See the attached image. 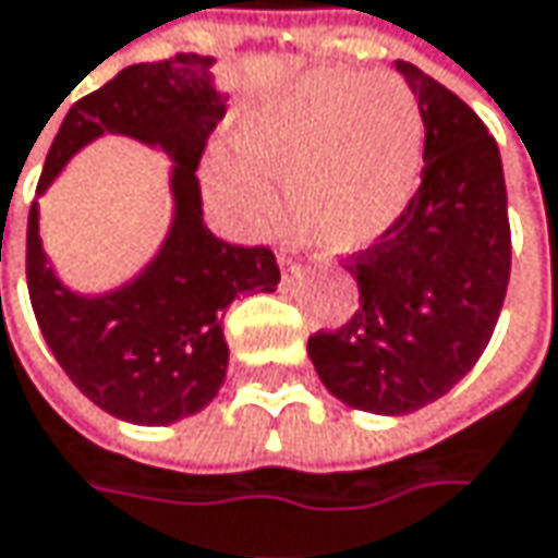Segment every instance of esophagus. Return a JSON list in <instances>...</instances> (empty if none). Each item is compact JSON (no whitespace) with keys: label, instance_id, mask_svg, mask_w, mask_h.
<instances>
[{"label":"esophagus","instance_id":"obj_1","mask_svg":"<svg viewBox=\"0 0 558 558\" xmlns=\"http://www.w3.org/2000/svg\"><path fill=\"white\" fill-rule=\"evenodd\" d=\"M279 264L286 266V269H292V272H294V269H298V264H292V260H289L286 254H279Z\"/></svg>","mask_w":558,"mask_h":558}]
</instances>
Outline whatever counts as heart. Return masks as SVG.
<instances>
[{
  "label": "heart",
  "instance_id": "heart-1",
  "mask_svg": "<svg viewBox=\"0 0 558 558\" xmlns=\"http://www.w3.org/2000/svg\"><path fill=\"white\" fill-rule=\"evenodd\" d=\"M241 162L216 172V194L241 229L272 219L279 175L286 219L329 257L361 254L411 204L424 122L402 81L320 69L257 102L235 128Z\"/></svg>",
  "mask_w": 558,
  "mask_h": 558
}]
</instances>
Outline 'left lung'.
Here are the masks:
<instances>
[{
	"label": "left lung",
	"instance_id": "8db88e82",
	"mask_svg": "<svg viewBox=\"0 0 558 558\" xmlns=\"http://www.w3.org/2000/svg\"><path fill=\"white\" fill-rule=\"evenodd\" d=\"M424 119V172L402 219L351 257L361 307L307 354L349 408L399 417L442 399L496 329L509 269V201L487 125L430 74L396 62Z\"/></svg>",
	"mask_w": 558,
	"mask_h": 558
}]
</instances>
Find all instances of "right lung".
<instances>
[{
    "mask_svg": "<svg viewBox=\"0 0 558 558\" xmlns=\"http://www.w3.org/2000/svg\"><path fill=\"white\" fill-rule=\"evenodd\" d=\"M213 62L179 52L128 65L71 106L46 154L37 197L102 134L169 156L172 222L134 279L99 294L74 292L43 251L37 201L27 216V292L46 345L90 402L141 427L175 424L219 396L229 367L222 311L238 294L279 286L269 247L226 244L204 222L197 162L229 99Z\"/></svg>",
    "mask_w": 558,
    "mask_h": 558,
    "instance_id": "1",
    "label": "right lung"
}]
</instances>
